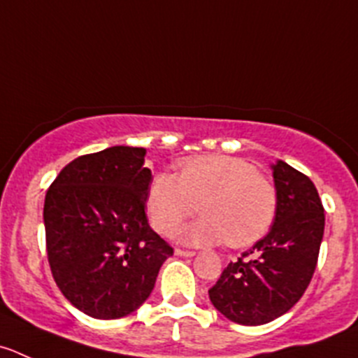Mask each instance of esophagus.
I'll list each match as a JSON object with an SVG mask.
<instances>
[{
	"mask_svg": "<svg viewBox=\"0 0 358 358\" xmlns=\"http://www.w3.org/2000/svg\"><path fill=\"white\" fill-rule=\"evenodd\" d=\"M175 255H178V257H194V255H196V252H192V250L176 248L175 250Z\"/></svg>",
	"mask_w": 358,
	"mask_h": 358,
	"instance_id": "esophagus-1",
	"label": "esophagus"
}]
</instances>
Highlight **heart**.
Masks as SVG:
<instances>
[{"label": "heart", "mask_w": 358, "mask_h": 358, "mask_svg": "<svg viewBox=\"0 0 358 358\" xmlns=\"http://www.w3.org/2000/svg\"><path fill=\"white\" fill-rule=\"evenodd\" d=\"M273 182L255 166L231 155H199L180 162L178 176L155 173L147 190V210L155 231L168 234L197 210L203 217L176 232L185 245L248 246L259 241L276 215Z\"/></svg>", "instance_id": "heart-1"}]
</instances>
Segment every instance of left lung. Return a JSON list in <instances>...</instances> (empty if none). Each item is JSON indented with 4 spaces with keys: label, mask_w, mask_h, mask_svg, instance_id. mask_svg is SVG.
<instances>
[{
    "label": "left lung",
    "mask_w": 358,
    "mask_h": 358,
    "mask_svg": "<svg viewBox=\"0 0 358 358\" xmlns=\"http://www.w3.org/2000/svg\"><path fill=\"white\" fill-rule=\"evenodd\" d=\"M278 206L271 229L222 271L208 290L225 318L262 325L285 315L311 282L324 238L325 215L317 187L283 161L271 164Z\"/></svg>",
    "instance_id": "left-lung-1"
}]
</instances>
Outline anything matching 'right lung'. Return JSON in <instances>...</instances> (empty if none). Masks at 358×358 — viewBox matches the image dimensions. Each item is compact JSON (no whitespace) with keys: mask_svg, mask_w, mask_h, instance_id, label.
Returning a JSON list of instances; mask_svg holds the SVG:
<instances>
[{"mask_svg":"<svg viewBox=\"0 0 358 358\" xmlns=\"http://www.w3.org/2000/svg\"><path fill=\"white\" fill-rule=\"evenodd\" d=\"M145 148L110 147L69 162L47 190V255L62 296L85 315L115 320L152 294L173 248L148 225L152 171Z\"/></svg>","mask_w":358,"mask_h":358,"instance_id":"right-lung-1","label":"right lung"}]
</instances>
